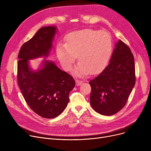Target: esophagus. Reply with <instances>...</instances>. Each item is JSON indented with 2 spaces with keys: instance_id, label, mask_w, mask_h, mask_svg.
<instances>
[{
  "instance_id": "esophagus-1",
  "label": "esophagus",
  "mask_w": 151,
  "mask_h": 151,
  "mask_svg": "<svg viewBox=\"0 0 151 151\" xmlns=\"http://www.w3.org/2000/svg\"><path fill=\"white\" fill-rule=\"evenodd\" d=\"M82 83H83V81H82L78 80H76V86H80V85H81Z\"/></svg>"
}]
</instances>
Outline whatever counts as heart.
I'll return each instance as SVG.
<instances>
[{"label":"heart","mask_w":151,"mask_h":151,"mask_svg":"<svg viewBox=\"0 0 151 151\" xmlns=\"http://www.w3.org/2000/svg\"><path fill=\"white\" fill-rule=\"evenodd\" d=\"M112 52V39L108 32L91 29L74 32L67 43H59L57 55L65 70L71 69L76 57L80 62L74 69L77 76L96 74L106 65Z\"/></svg>","instance_id":"1"}]
</instances>
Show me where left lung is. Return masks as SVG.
<instances>
[{"label":"left lung","instance_id":"obj_1","mask_svg":"<svg viewBox=\"0 0 151 151\" xmlns=\"http://www.w3.org/2000/svg\"><path fill=\"white\" fill-rule=\"evenodd\" d=\"M115 46L108 66L89 81L91 105L96 112L105 116L113 115L124 107L136 81L130 47L121 40Z\"/></svg>","mask_w":151,"mask_h":151}]
</instances>
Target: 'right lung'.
<instances>
[{"label":"right lung","instance_id":"obj_1","mask_svg":"<svg viewBox=\"0 0 151 151\" xmlns=\"http://www.w3.org/2000/svg\"><path fill=\"white\" fill-rule=\"evenodd\" d=\"M56 29L55 26L40 29L22 45L18 57V83L22 96L33 111L47 119L56 117L64 111L75 86L73 78L52 62L44 60L37 71L29 68V60L49 55Z\"/></svg>","mask_w":151,"mask_h":151}]
</instances>
